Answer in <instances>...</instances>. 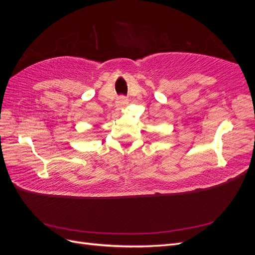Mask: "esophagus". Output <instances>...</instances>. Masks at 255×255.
Listing matches in <instances>:
<instances>
[{
  "instance_id": "1",
  "label": "esophagus",
  "mask_w": 255,
  "mask_h": 255,
  "mask_svg": "<svg viewBox=\"0 0 255 255\" xmlns=\"http://www.w3.org/2000/svg\"><path fill=\"white\" fill-rule=\"evenodd\" d=\"M128 99H126V98H119L118 100H117V106L118 107H125L126 105H128Z\"/></svg>"
}]
</instances>
